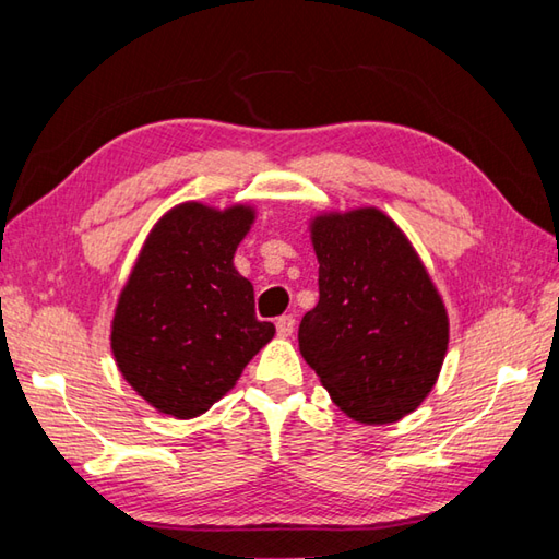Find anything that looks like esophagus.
I'll return each mask as SVG.
<instances>
[{"instance_id": "1", "label": "esophagus", "mask_w": 559, "mask_h": 559, "mask_svg": "<svg viewBox=\"0 0 559 559\" xmlns=\"http://www.w3.org/2000/svg\"><path fill=\"white\" fill-rule=\"evenodd\" d=\"M276 331L278 336H290L295 331V317L293 314H283L276 319Z\"/></svg>"}]
</instances>
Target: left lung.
<instances>
[{
	"instance_id": "left-lung-1",
	"label": "left lung",
	"mask_w": 559,
	"mask_h": 559,
	"mask_svg": "<svg viewBox=\"0 0 559 559\" xmlns=\"http://www.w3.org/2000/svg\"><path fill=\"white\" fill-rule=\"evenodd\" d=\"M312 245L319 302L300 322L302 358L353 420L394 423L420 406L444 362L442 298L382 211L317 216Z\"/></svg>"
}]
</instances>
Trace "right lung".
Listing matches in <instances>:
<instances>
[{
  "instance_id": "right-lung-1",
  "label": "right lung",
  "mask_w": 559,
  "mask_h": 559,
  "mask_svg": "<svg viewBox=\"0 0 559 559\" xmlns=\"http://www.w3.org/2000/svg\"><path fill=\"white\" fill-rule=\"evenodd\" d=\"M249 206H175L141 249L112 319L117 367L153 408L187 420L228 394L276 334L233 266Z\"/></svg>"
}]
</instances>
